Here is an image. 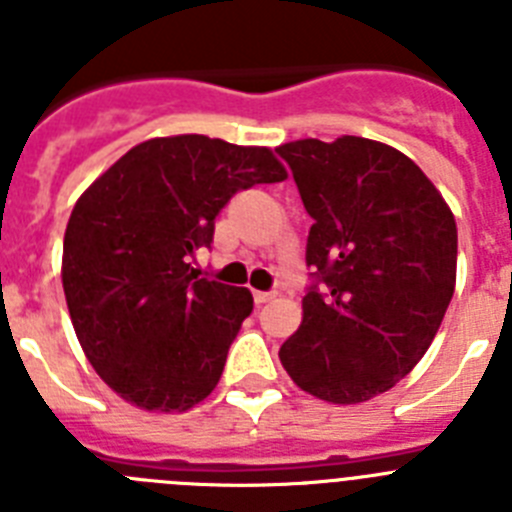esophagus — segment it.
Segmentation results:
<instances>
[{"mask_svg": "<svg viewBox=\"0 0 512 512\" xmlns=\"http://www.w3.org/2000/svg\"><path fill=\"white\" fill-rule=\"evenodd\" d=\"M274 297H277V292H259V289L253 292V302H256V305H264V302L274 300Z\"/></svg>", "mask_w": 512, "mask_h": 512, "instance_id": "34e87169", "label": "esophagus"}]
</instances>
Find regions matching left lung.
<instances>
[{
  "mask_svg": "<svg viewBox=\"0 0 512 512\" xmlns=\"http://www.w3.org/2000/svg\"><path fill=\"white\" fill-rule=\"evenodd\" d=\"M312 217L302 325L279 348L300 390L333 405L395 387L436 338L456 284V220L397 148L343 135L277 148Z\"/></svg>",
  "mask_w": 512,
  "mask_h": 512,
  "instance_id": "left-lung-1",
  "label": "left lung"
}]
</instances>
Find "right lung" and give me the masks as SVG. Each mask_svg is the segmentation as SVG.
Wrapping results in <instances>:
<instances>
[{
	"label": "right lung",
	"instance_id": "right-lung-1",
	"mask_svg": "<svg viewBox=\"0 0 512 512\" xmlns=\"http://www.w3.org/2000/svg\"><path fill=\"white\" fill-rule=\"evenodd\" d=\"M284 179L269 148L171 135L130 148L81 194L63 292L89 364L122 400L184 413L215 390L253 297L197 279L189 261L235 192Z\"/></svg>",
	"mask_w": 512,
	"mask_h": 512
}]
</instances>
